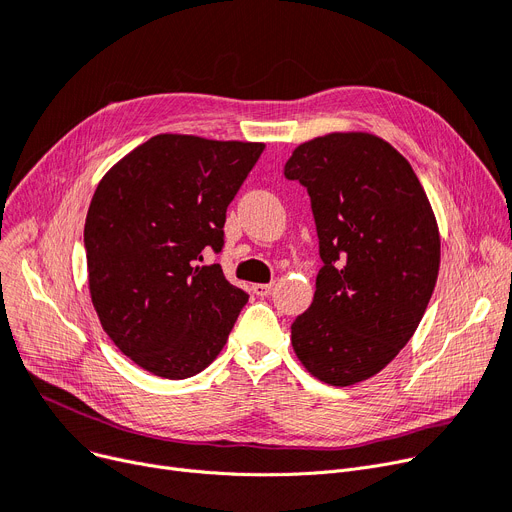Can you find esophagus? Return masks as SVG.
<instances>
[{
    "label": "esophagus",
    "mask_w": 512,
    "mask_h": 512,
    "mask_svg": "<svg viewBox=\"0 0 512 512\" xmlns=\"http://www.w3.org/2000/svg\"><path fill=\"white\" fill-rule=\"evenodd\" d=\"M274 290V284H255L253 286V292L257 294V297H267V294H272Z\"/></svg>",
    "instance_id": "1"
}]
</instances>
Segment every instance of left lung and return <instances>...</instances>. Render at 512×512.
<instances>
[{
    "label": "left lung",
    "mask_w": 512,
    "mask_h": 512,
    "mask_svg": "<svg viewBox=\"0 0 512 512\" xmlns=\"http://www.w3.org/2000/svg\"><path fill=\"white\" fill-rule=\"evenodd\" d=\"M284 176L307 186L324 261L292 348L319 382L380 373L415 334L440 272V230L409 161L371 132L301 143Z\"/></svg>",
    "instance_id": "1"
}]
</instances>
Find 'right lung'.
Listing matches in <instances>:
<instances>
[{
    "label": "right lung",
    "mask_w": 512,
    "mask_h": 512,
    "mask_svg": "<svg viewBox=\"0 0 512 512\" xmlns=\"http://www.w3.org/2000/svg\"><path fill=\"white\" fill-rule=\"evenodd\" d=\"M263 143L157 134L97 184L85 222L91 301L120 351L157 378L184 380L224 348L247 292L220 265L226 209Z\"/></svg>",
    "instance_id": "add662e5"
}]
</instances>
